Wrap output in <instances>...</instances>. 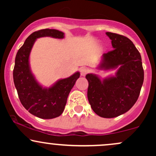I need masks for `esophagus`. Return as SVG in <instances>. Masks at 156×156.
<instances>
[{"label":"esophagus","instance_id":"obj_1","mask_svg":"<svg viewBox=\"0 0 156 156\" xmlns=\"http://www.w3.org/2000/svg\"><path fill=\"white\" fill-rule=\"evenodd\" d=\"M88 72H89V69H88V68H87V67H81L80 69V75H81V76H85V75L87 74V73Z\"/></svg>","mask_w":156,"mask_h":156}]
</instances>
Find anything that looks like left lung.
I'll return each mask as SVG.
<instances>
[{
	"label": "left lung",
	"mask_w": 156,
	"mask_h": 156,
	"mask_svg": "<svg viewBox=\"0 0 156 156\" xmlns=\"http://www.w3.org/2000/svg\"><path fill=\"white\" fill-rule=\"evenodd\" d=\"M114 50L103 53L100 69H118L115 76L101 79L87 74V97L98 116L113 118L125 114L138 100L144 81L141 57L131 40L125 36L106 32Z\"/></svg>",
	"instance_id": "8db88e82"
}]
</instances>
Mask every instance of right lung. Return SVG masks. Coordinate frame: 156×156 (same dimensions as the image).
Wrapping results in <instances>:
<instances>
[{"mask_svg": "<svg viewBox=\"0 0 156 156\" xmlns=\"http://www.w3.org/2000/svg\"><path fill=\"white\" fill-rule=\"evenodd\" d=\"M64 35L63 32L49 28L34 32L26 39L15 57L13 78L20 101L27 111L42 119H53L62 114L68 95L80 77V73L58 80L49 88H44L37 81L31 71L30 53L36 39L39 37L63 39Z\"/></svg>", "mask_w": 156, "mask_h": 156, "instance_id": "right-lung-1", "label": "right lung"}]
</instances>
